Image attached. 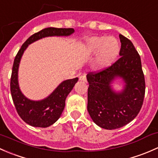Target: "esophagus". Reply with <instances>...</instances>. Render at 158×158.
Listing matches in <instances>:
<instances>
[{"label":"esophagus","instance_id":"34e87169","mask_svg":"<svg viewBox=\"0 0 158 158\" xmlns=\"http://www.w3.org/2000/svg\"><path fill=\"white\" fill-rule=\"evenodd\" d=\"M79 81H84V82H86V81H87V77H86V76H84V75L80 76V77H79Z\"/></svg>","mask_w":158,"mask_h":158}]
</instances>
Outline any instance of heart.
<instances>
[{
    "label": "heart",
    "instance_id": "b5f03b06",
    "mask_svg": "<svg viewBox=\"0 0 158 158\" xmlns=\"http://www.w3.org/2000/svg\"><path fill=\"white\" fill-rule=\"evenodd\" d=\"M84 49L90 54L98 52L97 64L104 68L110 65L116 59L120 51V45L114 37L94 36L89 39Z\"/></svg>",
    "mask_w": 158,
    "mask_h": 158
}]
</instances>
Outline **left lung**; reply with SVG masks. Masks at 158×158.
<instances>
[{
    "instance_id": "obj_1",
    "label": "left lung",
    "mask_w": 158,
    "mask_h": 158,
    "mask_svg": "<svg viewBox=\"0 0 158 158\" xmlns=\"http://www.w3.org/2000/svg\"><path fill=\"white\" fill-rule=\"evenodd\" d=\"M119 39L120 58L110 67L87 75V110L93 121L105 129L121 128L132 121L141 110L145 94L140 55L128 39L121 34ZM116 78L125 83L121 92L111 87Z\"/></svg>"
}]
</instances>
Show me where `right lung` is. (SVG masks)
I'll return each instance as SVG.
<instances>
[{"label":"right lung","mask_w":158,"mask_h":158,"mask_svg":"<svg viewBox=\"0 0 158 158\" xmlns=\"http://www.w3.org/2000/svg\"><path fill=\"white\" fill-rule=\"evenodd\" d=\"M74 32L72 28L48 27L34 33L27 39L14 59L10 78V92L17 113L27 124L34 127L46 128L54 124L60 118L65 106L66 97L77 82L78 78L64 81L55 90L44 100L34 101L25 97L19 89L18 68L20 59L30 44L48 36H68Z\"/></svg>","instance_id":"right-lung-1"}]
</instances>
